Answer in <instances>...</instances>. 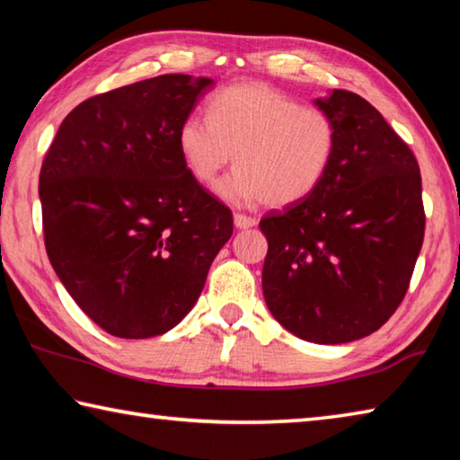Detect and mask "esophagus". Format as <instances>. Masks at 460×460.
<instances>
[{
  "label": "esophagus",
  "mask_w": 460,
  "mask_h": 460,
  "mask_svg": "<svg viewBox=\"0 0 460 460\" xmlns=\"http://www.w3.org/2000/svg\"><path fill=\"white\" fill-rule=\"evenodd\" d=\"M233 223H235L237 229H249V227H253V225H255V219H253V217L237 213L235 217H233Z\"/></svg>",
  "instance_id": "esophagus-1"
}]
</instances>
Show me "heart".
Instances as JSON below:
<instances>
[{
	"instance_id": "b5f03b06",
	"label": "heart",
	"mask_w": 460,
	"mask_h": 460,
	"mask_svg": "<svg viewBox=\"0 0 460 460\" xmlns=\"http://www.w3.org/2000/svg\"><path fill=\"white\" fill-rule=\"evenodd\" d=\"M207 118L189 115L176 144L189 174L217 184V197L235 207L266 200L282 208L308 199L329 172L337 129L323 109L300 105L261 83H239L211 97Z\"/></svg>"
}]
</instances>
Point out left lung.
<instances>
[{"instance_id": "1", "label": "left lung", "mask_w": 460, "mask_h": 460, "mask_svg": "<svg viewBox=\"0 0 460 460\" xmlns=\"http://www.w3.org/2000/svg\"><path fill=\"white\" fill-rule=\"evenodd\" d=\"M314 105L337 147L308 199L260 221L261 288L271 316L298 339L341 345L376 332L406 296L424 239L418 162L381 113L351 91Z\"/></svg>"}]
</instances>
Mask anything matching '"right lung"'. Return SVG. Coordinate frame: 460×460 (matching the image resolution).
<instances>
[{
	"label": "right lung",
	"instance_id": "right-lung-1",
	"mask_svg": "<svg viewBox=\"0 0 460 460\" xmlns=\"http://www.w3.org/2000/svg\"><path fill=\"white\" fill-rule=\"evenodd\" d=\"M213 87L207 76L162 75L91 97L44 158L46 253L83 313L113 337L174 329L233 235L231 211L189 174L176 144Z\"/></svg>",
	"mask_w": 460,
	"mask_h": 460
}]
</instances>
